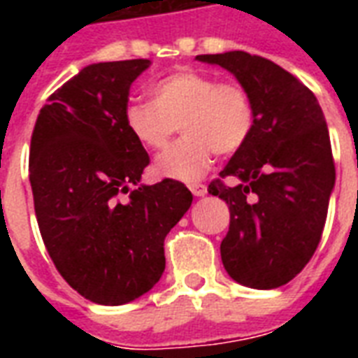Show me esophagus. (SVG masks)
Masks as SVG:
<instances>
[{
	"mask_svg": "<svg viewBox=\"0 0 358 358\" xmlns=\"http://www.w3.org/2000/svg\"><path fill=\"white\" fill-rule=\"evenodd\" d=\"M189 189L195 196H204L208 193V187L204 184H191Z\"/></svg>",
	"mask_w": 358,
	"mask_h": 358,
	"instance_id": "esophagus-1",
	"label": "esophagus"
}]
</instances>
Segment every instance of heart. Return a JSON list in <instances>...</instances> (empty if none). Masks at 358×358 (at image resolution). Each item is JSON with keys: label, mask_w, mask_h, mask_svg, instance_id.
Here are the masks:
<instances>
[{"label": "heart", "mask_w": 358, "mask_h": 358, "mask_svg": "<svg viewBox=\"0 0 358 358\" xmlns=\"http://www.w3.org/2000/svg\"><path fill=\"white\" fill-rule=\"evenodd\" d=\"M126 128L141 145L162 150L178 131L184 137L156 159L163 178L196 182L212 165L213 152L234 154L255 128V108L245 87L219 83L215 76L182 69L152 87V102H129Z\"/></svg>", "instance_id": "obj_1"}]
</instances>
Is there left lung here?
Segmentation results:
<instances>
[{
  "label": "left lung",
  "instance_id": "obj_1",
  "mask_svg": "<svg viewBox=\"0 0 358 358\" xmlns=\"http://www.w3.org/2000/svg\"><path fill=\"white\" fill-rule=\"evenodd\" d=\"M196 61L229 70L255 108L249 141L221 171L238 184L208 187L230 210L221 260L247 288H278L308 264L325 227L336 178L325 117L312 91L273 61L245 52Z\"/></svg>",
  "mask_w": 358,
  "mask_h": 358
}]
</instances>
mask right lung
Wrapping results in <instances>:
<instances>
[{"label":"right lung","mask_w":358,"mask_h":358,"mask_svg":"<svg viewBox=\"0 0 358 358\" xmlns=\"http://www.w3.org/2000/svg\"><path fill=\"white\" fill-rule=\"evenodd\" d=\"M148 59L94 63L48 98L29 150L41 236L57 271L85 299L126 305L165 271L163 241L193 195L176 180L141 184L148 154L124 122Z\"/></svg>","instance_id":"1"}]
</instances>
